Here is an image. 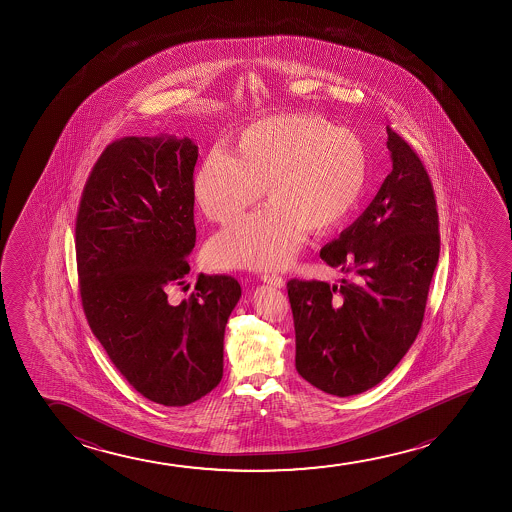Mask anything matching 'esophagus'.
<instances>
[{
	"label": "esophagus",
	"instance_id": "obj_1",
	"mask_svg": "<svg viewBox=\"0 0 512 512\" xmlns=\"http://www.w3.org/2000/svg\"><path fill=\"white\" fill-rule=\"evenodd\" d=\"M260 280L264 281V283H267V285H273V287L276 288L285 287V280H283L281 276H278V274H262V276H260Z\"/></svg>",
	"mask_w": 512,
	"mask_h": 512
}]
</instances>
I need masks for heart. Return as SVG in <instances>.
Listing matches in <instances>:
<instances>
[{"mask_svg":"<svg viewBox=\"0 0 512 512\" xmlns=\"http://www.w3.org/2000/svg\"><path fill=\"white\" fill-rule=\"evenodd\" d=\"M367 182V152L357 134L315 115H274L243 127L227 154L213 150L192 175L204 217L227 224L259 201L252 215L218 232L208 257L225 269H280L292 262L306 231L341 224Z\"/></svg>","mask_w":512,"mask_h":512,"instance_id":"heart-1","label":"heart"}]
</instances>
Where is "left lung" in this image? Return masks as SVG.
<instances>
[{
	"label": "left lung",
	"instance_id": "1",
	"mask_svg": "<svg viewBox=\"0 0 512 512\" xmlns=\"http://www.w3.org/2000/svg\"><path fill=\"white\" fill-rule=\"evenodd\" d=\"M392 173L364 213L320 252L357 283L290 280L295 369L322 392L350 397L390 374L418 336L439 260V215L427 169L386 127Z\"/></svg>",
	"mask_w": 512,
	"mask_h": 512
}]
</instances>
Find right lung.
Instances as JSON below:
<instances>
[{
	"instance_id": "1",
	"label": "right lung",
	"mask_w": 512,
	"mask_h": 512,
	"mask_svg": "<svg viewBox=\"0 0 512 512\" xmlns=\"http://www.w3.org/2000/svg\"><path fill=\"white\" fill-rule=\"evenodd\" d=\"M196 162L190 138L113 141L87 178L75 227L92 334L136 392L168 407L220 383L225 325L241 297L225 274H199L189 299L169 297L185 285L196 245Z\"/></svg>"
}]
</instances>
